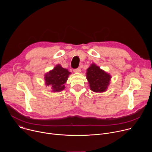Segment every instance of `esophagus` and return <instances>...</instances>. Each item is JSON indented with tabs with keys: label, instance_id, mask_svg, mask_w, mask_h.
Instances as JSON below:
<instances>
[{
	"label": "esophagus",
	"instance_id": "esophagus-1",
	"mask_svg": "<svg viewBox=\"0 0 152 152\" xmlns=\"http://www.w3.org/2000/svg\"><path fill=\"white\" fill-rule=\"evenodd\" d=\"M80 72H81V69H80V67H78L76 69H74V72H75V73H80Z\"/></svg>",
	"mask_w": 152,
	"mask_h": 152
}]
</instances>
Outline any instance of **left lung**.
Wrapping results in <instances>:
<instances>
[{
  "label": "left lung",
  "instance_id": "1",
  "mask_svg": "<svg viewBox=\"0 0 152 152\" xmlns=\"http://www.w3.org/2000/svg\"><path fill=\"white\" fill-rule=\"evenodd\" d=\"M86 70V77L90 83V89L96 93L105 91L110 84L111 76L94 64H91Z\"/></svg>",
  "mask_w": 152,
  "mask_h": 152
}]
</instances>
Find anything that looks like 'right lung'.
Segmentation results:
<instances>
[{"instance_id":"right-lung-1","label":"right lung","mask_w":152,"mask_h":152,"mask_svg":"<svg viewBox=\"0 0 152 152\" xmlns=\"http://www.w3.org/2000/svg\"><path fill=\"white\" fill-rule=\"evenodd\" d=\"M70 74L67 69L62 68L59 64L45 75L46 85H52L53 92H59L65 88L64 83Z\"/></svg>"}]
</instances>
